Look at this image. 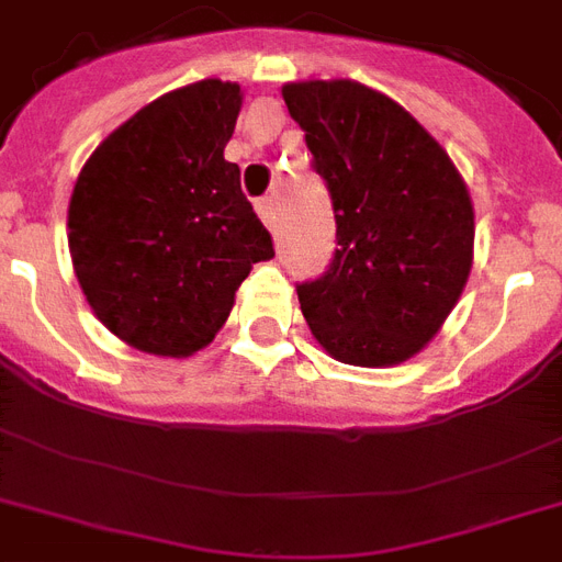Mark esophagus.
<instances>
[{
	"label": "esophagus",
	"instance_id": "esophagus-1",
	"mask_svg": "<svg viewBox=\"0 0 562 562\" xmlns=\"http://www.w3.org/2000/svg\"><path fill=\"white\" fill-rule=\"evenodd\" d=\"M256 212H259V218L265 221V227L271 229V233H277V203H273V198H259V201H256Z\"/></svg>",
	"mask_w": 562,
	"mask_h": 562
}]
</instances>
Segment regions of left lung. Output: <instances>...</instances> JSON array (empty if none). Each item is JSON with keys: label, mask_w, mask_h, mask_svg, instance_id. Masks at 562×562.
I'll list each match as a JSON object with an SVG mask.
<instances>
[{"label": "left lung", "mask_w": 562, "mask_h": 562, "mask_svg": "<svg viewBox=\"0 0 562 562\" xmlns=\"http://www.w3.org/2000/svg\"><path fill=\"white\" fill-rule=\"evenodd\" d=\"M333 194L338 250L297 285L335 361L393 368L426 347L472 271L475 212L443 145L384 92L350 78L282 87Z\"/></svg>", "instance_id": "obj_1"}]
</instances>
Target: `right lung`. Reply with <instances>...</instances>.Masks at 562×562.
Masks as SVG:
<instances>
[{"mask_svg":"<svg viewBox=\"0 0 562 562\" xmlns=\"http://www.w3.org/2000/svg\"><path fill=\"white\" fill-rule=\"evenodd\" d=\"M245 92L189 83L145 104L83 162L69 256L92 315L134 350L187 359L215 338L271 233L224 160Z\"/></svg>","mask_w":562,"mask_h":562,"instance_id":"obj_1","label":"right lung"}]
</instances>
